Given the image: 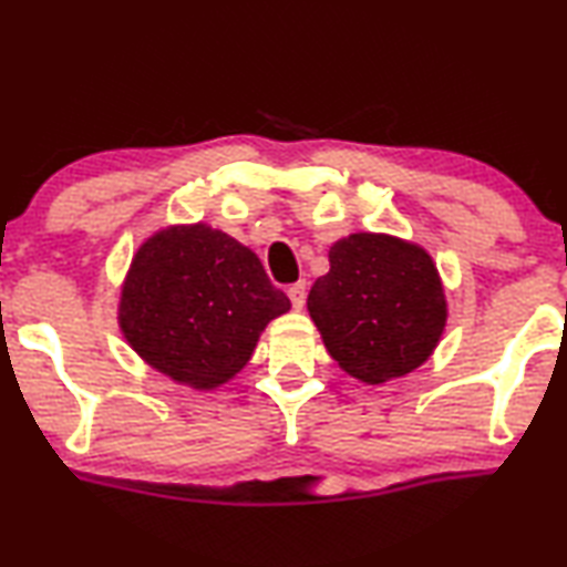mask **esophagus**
<instances>
[{
    "mask_svg": "<svg viewBox=\"0 0 567 567\" xmlns=\"http://www.w3.org/2000/svg\"><path fill=\"white\" fill-rule=\"evenodd\" d=\"M287 295H290L292 308H302V302H306V282L290 285V287H287Z\"/></svg>",
    "mask_w": 567,
    "mask_h": 567,
    "instance_id": "34e87169",
    "label": "esophagus"
}]
</instances>
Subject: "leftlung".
<instances>
[{"label": "left lung", "instance_id": "obj_1", "mask_svg": "<svg viewBox=\"0 0 567 567\" xmlns=\"http://www.w3.org/2000/svg\"><path fill=\"white\" fill-rule=\"evenodd\" d=\"M329 261L308 310L333 360L372 385L426 362L446 321L432 257L398 238L354 234L331 246Z\"/></svg>", "mask_w": 567, "mask_h": 567}]
</instances>
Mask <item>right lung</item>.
<instances>
[{
	"label": "right lung",
	"mask_w": 567,
	"mask_h": 567,
	"mask_svg": "<svg viewBox=\"0 0 567 567\" xmlns=\"http://www.w3.org/2000/svg\"><path fill=\"white\" fill-rule=\"evenodd\" d=\"M290 310L259 257L207 226L169 228L135 254L123 287L125 339L151 367L195 388L241 370L272 318Z\"/></svg>",
	"instance_id": "add662e5"
}]
</instances>
